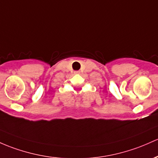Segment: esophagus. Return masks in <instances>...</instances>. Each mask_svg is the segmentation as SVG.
I'll return each instance as SVG.
<instances>
[{
  "label": "esophagus",
  "instance_id": "obj_1",
  "mask_svg": "<svg viewBox=\"0 0 158 158\" xmlns=\"http://www.w3.org/2000/svg\"><path fill=\"white\" fill-rule=\"evenodd\" d=\"M75 73H79V71H75Z\"/></svg>",
  "mask_w": 158,
  "mask_h": 158
}]
</instances>
